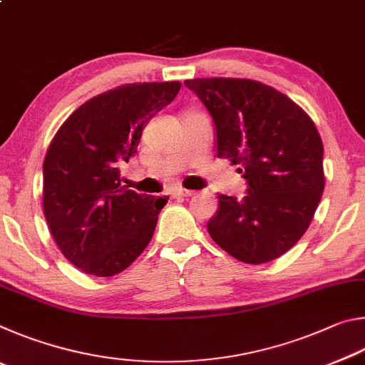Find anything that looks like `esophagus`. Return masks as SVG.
Listing matches in <instances>:
<instances>
[{
  "instance_id": "34e87169",
  "label": "esophagus",
  "mask_w": 365,
  "mask_h": 365,
  "mask_svg": "<svg viewBox=\"0 0 365 365\" xmlns=\"http://www.w3.org/2000/svg\"><path fill=\"white\" fill-rule=\"evenodd\" d=\"M172 195H174V196H185V197H188V196H193L195 191L183 190V188H177V190L172 191Z\"/></svg>"
}]
</instances>
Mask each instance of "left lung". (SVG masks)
Masks as SVG:
<instances>
[{
  "mask_svg": "<svg viewBox=\"0 0 365 365\" xmlns=\"http://www.w3.org/2000/svg\"><path fill=\"white\" fill-rule=\"evenodd\" d=\"M215 125L217 156L240 165L246 196L219 195L207 232L222 250L246 264L287 252L304 235L324 193V145L298 104L248 78H193Z\"/></svg>",
  "mask_w": 365,
  "mask_h": 365,
  "instance_id": "left-lung-1",
  "label": "left lung"
}]
</instances>
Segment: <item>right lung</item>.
<instances>
[{"instance_id":"add662e5","label":"right lung","mask_w":365,"mask_h":365,"mask_svg":"<svg viewBox=\"0 0 365 365\" xmlns=\"http://www.w3.org/2000/svg\"><path fill=\"white\" fill-rule=\"evenodd\" d=\"M180 86H117L73 110L54 135L43 163V211L61 252L85 274H119L151 242L169 197L120 187V165Z\"/></svg>"}]
</instances>
